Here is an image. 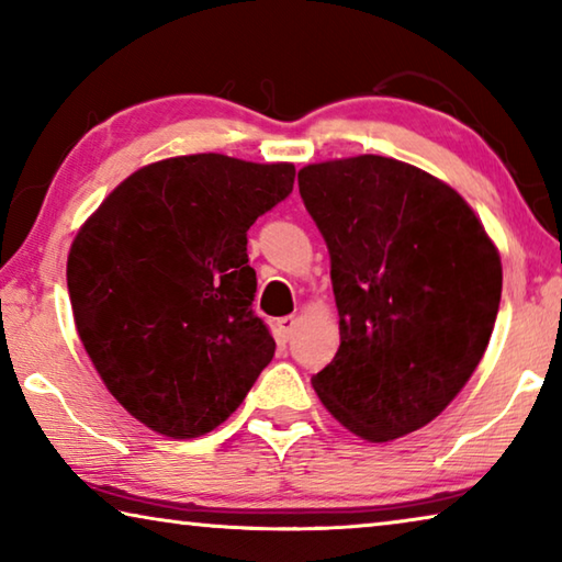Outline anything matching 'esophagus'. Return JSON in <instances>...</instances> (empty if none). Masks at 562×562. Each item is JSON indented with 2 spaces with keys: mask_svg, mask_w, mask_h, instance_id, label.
<instances>
[{
  "mask_svg": "<svg viewBox=\"0 0 562 562\" xmlns=\"http://www.w3.org/2000/svg\"><path fill=\"white\" fill-rule=\"evenodd\" d=\"M294 327H297V317H282V319H278V335L282 337V339H290L292 337V331H294Z\"/></svg>",
  "mask_w": 562,
  "mask_h": 562,
  "instance_id": "esophagus-1",
  "label": "esophagus"
}]
</instances>
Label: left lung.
Segmentation results:
<instances>
[{"label":"left lung","mask_w":562,"mask_h":562,"mask_svg":"<svg viewBox=\"0 0 562 562\" xmlns=\"http://www.w3.org/2000/svg\"><path fill=\"white\" fill-rule=\"evenodd\" d=\"M297 180L339 310V349L312 376L315 392L367 441L422 429L488 347L503 288L496 245L453 188L402 160H327Z\"/></svg>","instance_id":"8db88e82"}]
</instances>
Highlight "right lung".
Wrapping results in <instances>:
<instances>
[{"instance_id":"obj_1","label":"right lung","mask_w":562,"mask_h":562,"mask_svg":"<svg viewBox=\"0 0 562 562\" xmlns=\"http://www.w3.org/2000/svg\"><path fill=\"white\" fill-rule=\"evenodd\" d=\"M292 164L195 154L136 170L76 235L66 284L103 384L140 424L195 439L274 357L252 312L247 231L292 193Z\"/></svg>"}]
</instances>
